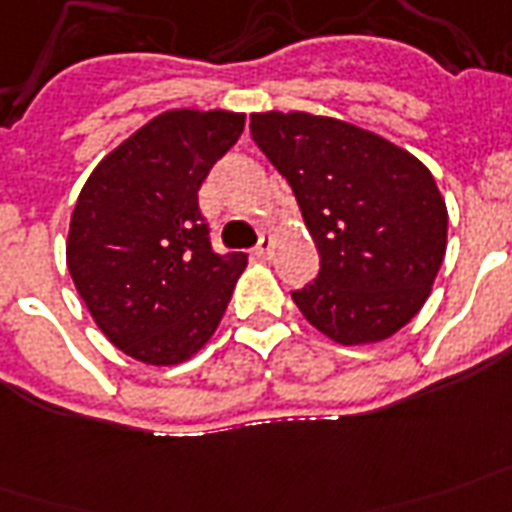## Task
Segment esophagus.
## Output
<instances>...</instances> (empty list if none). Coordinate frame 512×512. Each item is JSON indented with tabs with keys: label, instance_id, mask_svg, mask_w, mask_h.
I'll use <instances>...</instances> for the list:
<instances>
[{
	"label": "esophagus",
	"instance_id": "1",
	"mask_svg": "<svg viewBox=\"0 0 512 512\" xmlns=\"http://www.w3.org/2000/svg\"><path fill=\"white\" fill-rule=\"evenodd\" d=\"M272 253H275V237H261L259 245L253 248V256L259 261H269L272 259Z\"/></svg>",
	"mask_w": 512,
	"mask_h": 512
}]
</instances>
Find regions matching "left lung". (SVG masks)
<instances>
[{
	"label": "left lung",
	"instance_id": "obj_1",
	"mask_svg": "<svg viewBox=\"0 0 512 512\" xmlns=\"http://www.w3.org/2000/svg\"><path fill=\"white\" fill-rule=\"evenodd\" d=\"M251 136L291 184L320 253L293 301L320 334L371 344L406 326L446 256L433 173L371 130L307 112L251 114Z\"/></svg>",
	"mask_w": 512,
	"mask_h": 512
}]
</instances>
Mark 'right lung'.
Listing matches in <instances>:
<instances>
[{
    "mask_svg": "<svg viewBox=\"0 0 512 512\" xmlns=\"http://www.w3.org/2000/svg\"><path fill=\"white\" fill-rule=\"evenodd\" d=\"M245 114L173 109L98 162L71 213L66 264L87 310L125 355L176 366L219 328L245 253L211 248L202 181Z\"/></svg>",
    "mask_w": 512,
    "mask_h": 512,
    "instance_id": "obj_1",
    "label": "right lung"
}]
</instances>
